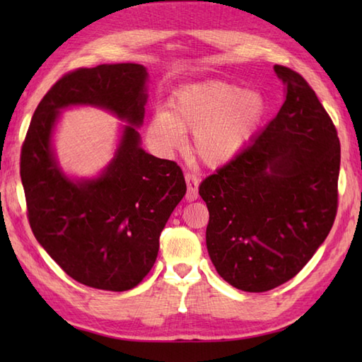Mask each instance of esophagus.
Masks as SVG:
<instances>
[{
  "label": "esophagus",
  "mask_w": 362,
  "mask_h": 362,
  "mask_svg": "<svg viewBox=\"0 0 362 362\" xmlns=\"http://www.w3.org/2000/svg\"><path fill=\"white\" fill-rule=\"evenodd\" d=\"M185 180H187V187H188V191H187V201H196V199L199 197V177L196 174H191V173H187L185 174Z\"/></svg>",
  "instance_id": "obj_1"
}]
</instances>
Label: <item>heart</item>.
Segmentation results:
<instances>
[{"instance_id": "heart-1", "label": "heart", "mask_w": 362, "mask_h": 362, "mask_svg": "<svg viewBox=\"0 0 362 362\" xmlns=\"http://www.w3.org/2000/svg\"><path fill=\"white\" fill-rule=\"evenodd\" d=\"M266 99L258 90H244L226 81H204L177 91L168 112H157L146 127L153 151L171 153L193 130V151L206 166L232 161L257 134L266 115Z\"/></svg>"}]
</instances>
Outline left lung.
Wrapping results in <instances>:
<instances>
[{"mask_svg":"<svg viewBox=\"0 0 362 362\" xmlns=\"http://www.w3.org/2000/svg\"><path fill=\"white\" fill-rule=\"evenodd\" d=\"M284 103L243 152L201 183L206 249L233 288L264 292L296 276L325 241L337 211L341 144L314 90L275 65Z\"/></svg>","mask_w":362,"mask_h":362,"instance_id":"8db88e82","label":"left lung"}]
</instances>
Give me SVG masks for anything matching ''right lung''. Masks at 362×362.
Wrapping results in <instances>:
<instances>
[{
  "mask_svg": "<svg viewBox=\"0 0 362 362\" xmlns=\"http://www.w3.org/2000/svg\"><path fill=\"white\" fill-rule=\"evenodd\" d=\"M148 71L138 64L79 68L60 78L37 105L21 148L20 175L35 240L86 286L135 288L158 255V238L187 193L182 169L141 148ZM91 105L127 125L115 156L93 180H71L58 166L52 134L66 106Z\"/></svg>",
  "mask_w": 362,
  "mask_h": 362,
  "instance_id": "add662e5",
  "label": "right lung"
}]
</instances>
